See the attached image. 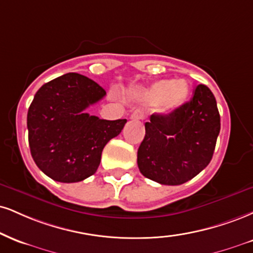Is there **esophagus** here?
Instances as JSON below:
<instances>
[{
	"label": "esophagus",
	"instance_id": "esophagus-1",
	"mask_svg": "<svg viewBox=\"0 0 253 253\" xmlns=\"http://www.w3.org/2000/svg\"><path fill=\"white\" fill-rule=\"evenodd\" d=\"M144 114H142L141 111H134L132 114H130V119L132 120H141Z\"/></svg>",
	"mask_w": 253,
	"mask_h": 253
}]
</instances>
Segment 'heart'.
I'll use <instances>...</instances> for the list:
<instances>
[{
    "label": "heart",
    "instance_id": "b5f03b06",
    "mask_svg": "<svg viewBox=\"0 0 253 253\" xmlns=\"http://www.w3.org/2000/svg\"><path fill=\"white\" fill-rule=\"evenodd\" d=\"M191 88L185 80H161L153 84L142 94V99L150 103H161L164 109L173 111L187 102Z\"/></svg>",
    "mask_w": 253,
    "mask_h": 253
}]
</instances>
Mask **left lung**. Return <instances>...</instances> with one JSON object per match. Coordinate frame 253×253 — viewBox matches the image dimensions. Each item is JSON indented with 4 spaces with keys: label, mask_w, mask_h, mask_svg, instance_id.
<instances>
[{
    "label": "left lung",
    "mask_w": 253,
    "mask_h": 253,
    "mask_svg": "<svg viewBox=\"0 0 253 253\" xmlns=\"http://www.w3.org/2000/svg\"><path fill=\"white\" fill-rule=\"evenodd\" d=\"M138 150L142 175L161 185H181L209 165L220 132L213 93L198 84L193 96L169 114H152Z\"/></svg>",
    "instance_id": "1"
}]
</instances>
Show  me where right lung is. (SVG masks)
Returning a JSON list of instances; mask_svg holds the SVG:
<instances>
[{
	"label": "right lung",
	"instance_id": "1",
	"mask_svg": "<svg viewBox=\"0 0 253 253\" xmlns=\"http://www.w3.org/2000/svg\"><path fill=\"white\" fill-rule=\"evenodd\" d=\"M106 95L87 77L68 73L36 92L27 115L28 141L38 167L55 181H82L96 172L103 147L126 119L103 120L86 109Z\"/></svg>",
	"mask_w": 253,
	"mask_h": 253
}]
</instances>
